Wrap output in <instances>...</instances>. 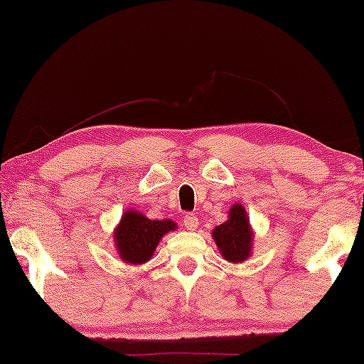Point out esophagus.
I'll return each instance as SVG.
<instances>
[{
    "mask_svg": "<svg viewBox=\"0 0 364 364\" xmlns=\"http://www.w3.org/2000/svg\"><path fill=\"white\" fill-rule=\"evenodd\" d=\"M183 225H185L188 231H195L198 228V217L195 214H186L183 217Z\"/></svg>",
    "mask_w": 364,
    "mask_h": 364,
    "instance_id": "1",
    "label": "esophagus"
}]
</instances>
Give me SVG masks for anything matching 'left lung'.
<instances>
[{"mask_svg":"<svg viewBox=\"0 0 364 364\" xmlns=\"http://www.w3.org/2000/svg\"><path fill=\"white\" fill-rule=\"evenodd\" d=\"M253 229L248 212L243 203H235L228 212V220L215 225L212 231L217 248L224 260L241 263L248 260L253 253Z\"/></svg>","mask_w":364,"mask_h":364,"instance_id":"obj_1","label":"left lung"}]
</instances>
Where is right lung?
Here are the masks:
<instances>
[{
    "mask_svg": "<svg viewBox=\"0 0 364 364\" xmlns=\"http://www.w3.org/2000/svg\"><path fill=\"white\" fill-rule=\"evenodd\" d=\"M176 229L178 224L174 220H152L135 208H129L123 212L112 231V243L121 262L127 265H144L154 257L159 241Z\"/></svg>",
    "mask_w": 364,
    "mask_h": 364,
    "instance_id": "obj_1",
    "label": "right lung"
}]
</instances>
